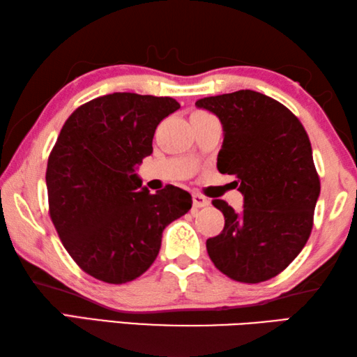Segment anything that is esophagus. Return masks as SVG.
I'll list each match as a JSON object with an SVG mask.
<instances>
[{
	"label": "esophagus",
	"mask_w": 357,
	"mask_h": 357,
	"mask_svg": "<svg viewBox=\"0 0 357 357\" xmlns=\"http://www.w3.org/2000/svg\"><path fill=\"white\" fill-rule=\"evenodd\" d=\"M192 200H193V209H200V208H204V206H208V204H209L208 198L203 197V195H198V193H193Z\"/></svg>",
	"instance_id": "34e87169"
}]
</instances>
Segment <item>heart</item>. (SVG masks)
I'll return each instance as SVG.
<instances>
[{
    "label": "heart",
    "instance_id": "b5f03b06",
    "mask_svg": "<svg viewBox=\"0 0 357 357\" xmlns=\"http://www.w3.org/2000/svg\"><path fill=\"white\" fill-rule=\"evenodd\" d=\"M198 113H202V112H198Z\"/></svg>",
    "mask_w": 357,
    "mask_h": 357
}]
</instances>
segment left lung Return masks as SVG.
<instances>
[{"label": "left lung", "instance_id": "1", "mask_svg": "<svg viewBox=\"0 0 357 357\" xmlns=\"http://www.w3.org/2000/svg\"><path fill=\"white\" fill-rule=\"evenodd\" d=\"M223 129L217 170L234 174L244 208L213 204L225 227L206 241L209 258L229 279L258 283L282 273L304 249L319 197L309 135L280 102L241 89L195 102Z\"/></svg>", "mask_w": 357, "mask_h": 357}]
</instances>
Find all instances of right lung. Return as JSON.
<instances>
[{"label": "right lung", "mask_w": 357, "mask_h": 357, "mask_svg": "<svg viewBox=\"0 0 357 357\" xmlns=\"http://www.w3.org/2000/svg\"><path fill=\"white\" fill-rule=\"evenodd\" d=\"M181 105L172 98L113 93L78 107L47 164L53 225L80 268L107 283H126L154 263L167 225L192 197L167 185L149 193L137 174L153 154L155 128Z\"/></svg>", "instance_id": "1"}]
</instances>
